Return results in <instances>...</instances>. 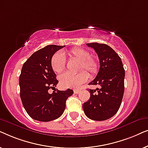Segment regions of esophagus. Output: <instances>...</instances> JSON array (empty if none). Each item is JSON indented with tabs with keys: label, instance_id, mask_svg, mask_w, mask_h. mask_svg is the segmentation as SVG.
<instances>
[{
	"label": "esophagus",
	"instance_id": "obj_1",
	"mask_svg": "<svg viewBox=\"0 0 148 148\" xmlns=\"http://www.w3.org/2000/svg\"><path fill=\"white\" fill-rule=\"evenodd\" d=\"M73 91H74V93H75V94H77L78 93L80 92V90H77V89H75V90H74Z\"/></svg>",
	"mask_w": 148,
	"mask_h": 148
}]
</instances>
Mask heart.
<instances>
[{"label":"heart","mask_w":148,"mask_h":148,"mask_svg":"<svg viewBox=\"0 0 148 148\" xmlns=\"http://www.w3.org/2000/svg\"><path fill=\"white\" fill-rule=\"evenodd\" d=\"M71 59L79 62L77 74L69 73L61 75L59 77V84L62 88H77L88 80V73L90 76H95L100 69V64L96 58L91 57L89 50L83 48H74L66 52ZM50 66L56 73H60L65 69L66 60L63 54L56 52L52 55L50 60Z\"/></svg>","instance_id":"heart-1"}]
</instances>
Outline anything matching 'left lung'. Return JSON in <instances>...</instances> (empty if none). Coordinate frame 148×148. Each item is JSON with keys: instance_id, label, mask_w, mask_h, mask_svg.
Instances as JSON below:
<instances>
[{"instance_id": "left-lung-1", "label": "left lung", "mask_w": 148, "mask_h": 148, "mask_svg": "<svg viewBox=\"0 0 148 148\" xmlns=\"http://www.w3.org/2000/svg\"><path fill=\"white\" fill-rule=\"evenodd\" d=\"M86 44L94 48L100 60L98 73L89 85H100L101 88L90 90V98L84 103L83 108L89 119L105 121L114 116L121 106L125 90V69L120 56L109 46L97 42Z\"/></svg>"}]
</instances>
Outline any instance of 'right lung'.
Masks as SVG:
<instances>
[{
    "instance_id": "right-lung-1",
    "label": "right lung",
    "mask_w": 148,
    "mask_h": 148,
    "mask_svg": "<svg viewBox=\"0 0 148 148\" xmlns=\"http://www.w3.org/2000/svg\"><path fill=\"white\" fill-rule=\"evenodd\" d=\"M64 46L48 45L34 52L22 66L19 76L20 97L27 114L34 120L48 122L58 119L63 113L66 100L73 94L67 89H57L52 94L58 81L50 66L53 54Z\"/></svg>"
}]
</instances>
